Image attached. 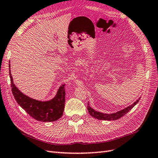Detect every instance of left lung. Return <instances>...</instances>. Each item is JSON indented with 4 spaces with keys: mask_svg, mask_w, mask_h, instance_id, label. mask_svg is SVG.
Listing matches in <instances>:
<instances>
[{
    "mask_svg": "<svg viewBox=\"0 0 158 158\" xmlns=\"http://www.w3.org/2000/svg\"><path fill=\"white\" fill-rule=\"evenodd\" d=\"M141 97L138 98L137 101H135L132 105H130L127 107L124 108V109L120 110L119 111H117L116 112H114V113H111V114H106V113H102V112L97 111L94 109H93V108H91L89 105V103H88V106H87V109L89 112L90 115L91 116L94 117L98 120H118V118H120L121 117L124 116L130 110H131L132 108L136 105L138 101H139Z\"/></svg>",
    "mask_w": 158,
    "mask_h": 158,
    "instance_id": "obj_1",
    "label": "left lung"
}]
</instances>
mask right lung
Instances as JSON below:
<instances>
[{
	"mask_svg": "<svg viewBox=\"0 0 158 158\" xmlns=\"http://www.w3.org/2000/svg\"><path fill=\"white\" fill-rule=\"evenodd\" d=\"M12 92L15 100L27 113L40 122H53L60 118L63 115L65 106V84H62L58 89L57 93L51 100L41 101L30 98L22 93L13 82L9 61Z\"/></svg>",
	"mask_w": 158,
	"mask_h": 158,
	"instance_id": "1",
	"label": "right lung"
}]
</instances>
